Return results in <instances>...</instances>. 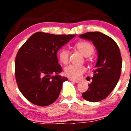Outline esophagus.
<instances>
[{
  "mask_svg": "<svg viewBox=\"0 0 131 131\" xmlns=\"http://www.w3.org/2000/svg\"><path fill=\"white\" fill-rule=\"evenodd\" d=\"M69 80H70V81H71L75 82V83H79V81H77V80L73 79H69Z\"/></svg>",
  "mask_w": 131,
  "mask_h": 131,
  "instance_id": "34e87169",
  "label": "esophagus"
}]
</instances>
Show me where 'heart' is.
<instances>
[{
  "instance_id": "b5f03b06",
  "label": "heart",
  "mask_w": 131,
  "mask_h": 131,
  "mask_svg": "<svg viewBox=\"0 0 131 131\" xmlns=\"http://www.w3.org/2000/svg\"><path fill=\"white\" fill-rule=\"evenodd\" d=\"M75 47L81 53L84 57H89L94 52V48L88 42H77ZM59 60L63 64H67L69 62V53L68 50L66 48H62L60 50L58 53ZM86 71V68L83 66L69 65L64 69L65 75L70 78L77 79L81 77L82 74Z\"/></svg>"
}]
</instances>
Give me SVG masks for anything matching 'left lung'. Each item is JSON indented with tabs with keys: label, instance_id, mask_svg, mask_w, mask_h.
Listing matches in <instances>:
<instances>
[{
	"label": "left lung",
	"instance_id": "1",
	"mask_svg": "<svg viewBox=\"0 0 131 131\" xmlns=\"http://www.w3.org/2000/svg\"><path fill=\"white\" fill-rule=\"evenodd\" d=\"M79 37L92 41L98 51L92 81L82 96L92 102L101 101L112 92L119 79L122 68L120 50L115 40L100 32H87Z\"/></svg>",
	"mask_w": 131,
	"mask_h": 131
}]
</instances>
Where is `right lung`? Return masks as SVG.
Masks as SVG:
<instances>
[{"instance_id": "obj_1", "label": "right lung", "mask_w": 131, "mask_h": 131, "mask_svg": "<svg viewBox=\"0 0 131 131\" xmlns=\"http://www.w3.org/2000/svg\"><path fill=\"white\" fill-rule=\"evenodd\" d=\"M75 36L37 32L19 48L15 77L19 91L30 102L47 106L57 100L62 84L68 79L58 75L62 69L56 54Z\"/></svg>"}]
</instances>
